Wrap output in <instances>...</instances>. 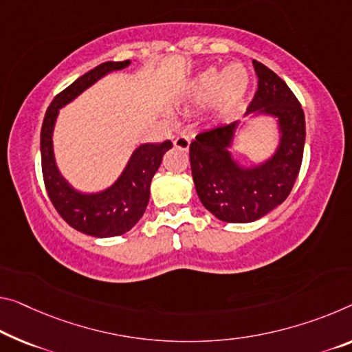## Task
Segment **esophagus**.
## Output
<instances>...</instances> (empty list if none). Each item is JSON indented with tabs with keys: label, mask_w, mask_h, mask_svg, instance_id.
Segmentation results:
<instances>
[{
	"label": "esophagus",
	"mask_w": 352,
	"mask_h": 352,
	"mask_svg": "<svg viewBox=\"0 0 352 352\" xmlns=\"http://www.w3.org/2000/svg\"><path fill=\"white\" fill-rule=\"evenodd\" d=\"M173 144H175L177 149L187 151L188 146H190V138H188L187 135H179V137H176L175 140H173Z\"/></svg>",
	"instance_id": "esophagus-1"
}]
</instances>
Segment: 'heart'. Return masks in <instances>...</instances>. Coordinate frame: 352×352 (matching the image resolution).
Wrapping results in <instances>:
<instances>
[{"mask_svg":"<svg viewBox=\"0 0 352 352\" xmlns=\"http://www.w3.org/2000/svg\"><path fill=\"white\" fill-rule=\"evenodd\" d=\"M248 86H250V74L242 64H231L223 72L209 67L192 82L190 99L199 105L215 99V110L225 116L241 104Z\"/></svg>","mask_w":352,"mask_h":352,"instance_id":"b5f03b06","label":"heart"}]
</instances>
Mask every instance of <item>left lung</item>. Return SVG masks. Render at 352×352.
Here are the masks:
<instances>
[{
	"mask_svg": "<svg viewBox=\"0 0 352 352\" xmlns=\"http://www.w3.org/2000/svg\"><path fill=\"white\" fill-rule=\"evenodd\" d=\"M258 89L247 113L264 111L278 118L282 142L266 164L244 170L226 151L237 122L198 133L190 143L192 176L199 201L228 223L261 219L293 190L300 171L305 143V116L300 102L277 74L253 59Z\"/></svg>",
	"mask_w": 352,
	"mask_h": 352,
	"instance_id": "8db88e82",
	"label": "left lung"
}]
</instances>
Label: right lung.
<instances>
[{
	"mask_svg": "<svg viewBox=\"0 0 352 352\" xmlns=\"http://www.w3.org/2000/svg\"><path fill=\"white\" fill-rule=\"evenodd\" d=\"M129 64V59L120 63L107 61L82 75L55 96L42 122L41 160L48 198L56 212L72 228L94 237L121 236L142 219L149 201L151 179L159 170L164 154L173 148V143L166 140L157 144H142L133 153L127 168L115 186L97 195H83L75 192L56 170L52 148L53 126L59 108L69 104L105 74L124 69Z\"/></svg>",
	"mask_w": 352,
	"mask_h": 352,
	"instance_id": "obj_1",
	"label": "right lung"
}]
</instances>
